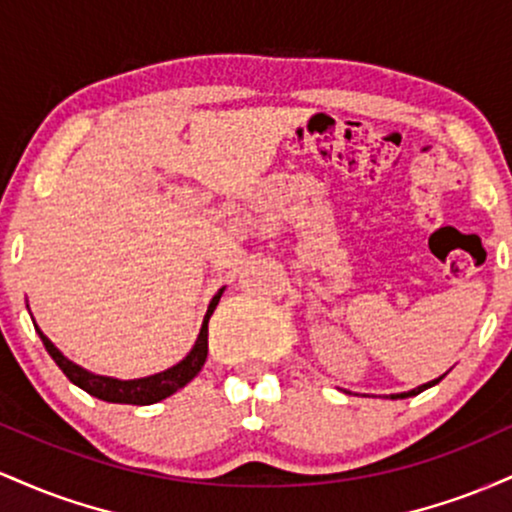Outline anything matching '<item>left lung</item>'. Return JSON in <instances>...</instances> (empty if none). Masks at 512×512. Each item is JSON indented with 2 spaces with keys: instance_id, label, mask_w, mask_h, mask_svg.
I'll return each instance as SVG.
<instances>
[{
  "instance_id": "8db88e82",
  "label": "left lung",
  "mask_w": 512,
  "mask_h": 512,
  "mask_svg": "<svg viewBox=\"0 0 512 512\" xmlns=\"http://www.w3.org/2000/svg\"><path fill=\"white\" fill-rule=\"evenodd\" d=\"M440 380H443V375H440V378H438V380H431V383H426V385L416 387V390L402 392V395H392V399H404V397H414V395H419V392H424V390H426V387H431V385H436V383H440Z\"/></svg>"
}]
</instances>
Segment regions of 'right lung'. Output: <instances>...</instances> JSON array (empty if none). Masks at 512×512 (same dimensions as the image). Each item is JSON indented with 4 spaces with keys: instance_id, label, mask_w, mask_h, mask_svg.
I'll list each match as a JSON object with an SVG mask.
<instances>
[{
    "instance_id": "add662e5",
    "label": "right lung",
    "mask_w": 512,
    "mask_h": 512,
    "mask_svg": "<svg viewBox=\"0 0 512 512\" xmlns=\"http://www.w3.org/2000/svg\"><path fill=\"white\" fill-rule=\"evenodd\" d=\"M219 298H221V291L211 298L207 315H204L202 332H199L197 344L192 346V351L187 354V358H182L178 366L163 370V373H158V375H151V378H142V380H115V378H103V375L88 373V370L79 368L76 363L69 361V358H64L60 351H57V346L52 344L50 339L38 330V327H35V330H38L40 339H43L45 349H48L52 361L60 366L62 373L67 375V378L72 380L76 387H81V390L88 392V395L103 399V402L139 404V407H144V404L161 402V399H166L173 395V392H178L180 387H185L192 378H195L199 370H202L204 361H207V351H209V317H211V313H214Z\"/></svg>"
}]
</instances>
